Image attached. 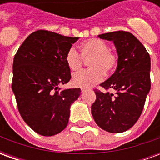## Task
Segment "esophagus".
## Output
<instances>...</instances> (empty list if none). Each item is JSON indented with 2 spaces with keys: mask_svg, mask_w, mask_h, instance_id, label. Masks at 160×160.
I'll list each match as a JSON object with an SVG mask.
<instances>
[{
  "mask_svg": "<svg viewBox=\"0 0 160 160\" xmlns=\"http://www.w3.org/2000/svg\"><path fill=\"white\" fill-rule=\"evenodd\" d=\"M86 91H87V88H81V92H86Z\"/></svg>",
  "mask_w": 160,
  "mask_h": 160,
  "instance_id": "esophagus-1",
  "label": "esophagus"
}]
</instances>
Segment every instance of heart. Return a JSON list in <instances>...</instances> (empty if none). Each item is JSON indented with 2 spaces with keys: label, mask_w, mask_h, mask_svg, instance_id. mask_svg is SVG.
I'll return each instance as SVG.
<instances>
[{
  "label": "heart",
  "mask_w": 160,
  "mask_h": 160,
  "mask_svg": "<svg viewBox=\"0 0 160 160\" xmlns=\"http://www.w3.org/2000/svg\"><path fill=\"white\" fill-rule=\"evenodd\" d=\"M80 54L75 48L70 47L65 55L67 66L77 71L83 66L84 59L88 60L90 68L77 72L72 77L74 87H92L103 80L106 73H111L118 65V56L109 50L107 43L98 38H92L82 42Z\"/></svg>",
  "instance_id": "b5f03b06"
}]
</instances>
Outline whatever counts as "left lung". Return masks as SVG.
Wrapping results in <instances>:
<instances>
[{
    "instance_id": "obj_1",
    "label": "left lung",
    "mask_w": 160,
    "mask_h": 160,
    "mask_svg": "<svg viewBox=\"0 0 160 160\" xmlns=\"http://www.w3.org/2000/svg\"><path fill=\"white\" fill-rule=\"evenodd\" d=\"M113 41L118 55V68L100 87L116 94L95 89L96 100L92 115L102 129L122 133L133 127L141 117L151 88L150 56L143 44L130 32L118 31L98 35Z\"/></svg>"
}]
</instances>
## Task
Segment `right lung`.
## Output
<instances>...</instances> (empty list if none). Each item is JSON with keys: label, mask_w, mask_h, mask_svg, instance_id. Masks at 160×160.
<instances>
[{"label": "right lung", "mask_w": 160, "mask_h": 160, "mask_svg": "<svg viewBox=\"0 0 160 160\" xmlns=\"http://www.w3.org/2000/svg\"><path fill=\"white\" fill-rule=\"evenodd\" d=\"M79 38L38 30L26 38L12 63V89L23 120L43 136L59 134L67 127L70 106L80 88L61 90L71 79L65 55Z\"/></svg>", "instance_id": "1"}]
</instances>
